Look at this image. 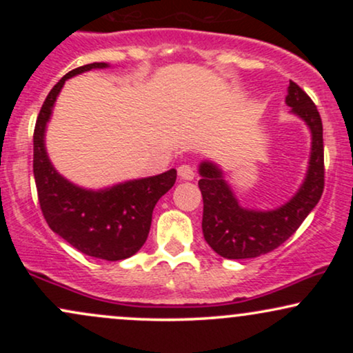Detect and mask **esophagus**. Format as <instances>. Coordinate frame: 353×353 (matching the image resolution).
Returning <instances> with one entry per match:
<instances>
[{
    "instance_id": "34e87169",
    "label": "esophagus",
    "mask_w": 353,
    "mask_h": 353,
    "mask_svg": "<svg viewBox=\"0 0 353 353\" xmlns=\"http://www.w3.org/2000/svg\"><path fill=\"white\" fill-rule=\"evenodd\" d=\"M177 174H179L181 179H184V181H192L194 176H196V172H194V168L190 164L179 165V169H177Z\"/></svg>"
}]
</instances>
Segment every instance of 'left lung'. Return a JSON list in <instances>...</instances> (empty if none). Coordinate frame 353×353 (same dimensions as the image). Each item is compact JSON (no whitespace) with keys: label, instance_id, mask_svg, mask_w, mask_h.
I'll use <instances>...</instances> for the list:
<instances>
[{"label":"left lung","instance_id":"obj_1","mask_svg":"<svg viewBox=\"0 0 353 353\" xmlns=\"http://www.w3.org/2000/svg\"><path fill=\"white\" fill-rule=\"evenodd\" d=\"M285 103L312 131L309 172L299 192L282 208L259 212L239 205L222 172L212 163H202L199 189L204 201L202 232L205 242L225 259H254L282 245L317 205L325 185L323 128L314 101L297 83L290 81Z\"/></svg>","mask_w":353,"mask_h":353}]
</instances>
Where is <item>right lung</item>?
<instances>
[{
    "label": "right lung",
    "instance_id": "right-lung-1",
    "mask_svg": "<svg viewBox=\"0 0 353 353\" xmlns=\"http://www.w3.org/2000/svg\"><path fill=\"white\" fill-rule=\"evenodd\" d=\"M108 68L92 63L63 76L44 99L34 125L33 172L39 208L52 232L79 252L104 261H123L134 255L148 239L156 202L176 182V169L117 184L104 190H86L56 172L44 149V129L64 81L79 72Z\"/></svg>",
    "mask_w": 353,
    "mask_h": 353
}]
</instances>
